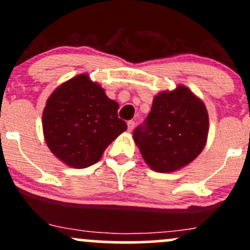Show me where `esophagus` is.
Masks as SVG:
<instances>
[{"mask_svg": "<svg viewBox=\"0 0 250 250\" xmlns=\"http://www.w3.org/2000/svg\"><path fill=\"white\" fill-rule=\"evenodd\" d=\"M127 125H128V130H129V132H132V130L134 129V125H135V122H134V121H128Z\"/></svg>", "mask_w": 250, "mask_h": 250, "instance_id": "esophagus-1", "label": "esophagus"}]
</instances>
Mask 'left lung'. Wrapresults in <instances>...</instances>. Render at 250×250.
<instances>
[{
	"instance_id": "1",
	"label": "left lung",
	"mask_w": 250,
	"mask_h": 250,
	"mask_svg": "<svg viewBox=\"0 0 250 250\" xmlns=\"http://www.w3.org/2000/svg\"><path fill=\"white\" fill-rule=\"evenodd\" d=\"M208 114L185 86L154 97L151 111L133 132L143 158L158 172H171L193 162L206 145Z\"/></svg>"
}]
</instances>
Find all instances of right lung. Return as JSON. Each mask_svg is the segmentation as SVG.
<instances>
[{"mask_svg": "<svg viewBox=\"0 0 250 250\" xmlns=\"http://www.w3.org/2000/svg\"><path fill=\"white\" fill-rule=\"evenodd\" d=\"M118 104L98 83L80 74L52 92L43 111V132L50 151L72 167L83 169L103 156L127 129Z\"/></svg>", "mask_w": 250, "mask_h": 250, "instance_id": "obj_1", "label": "right lung"}]
</instances>
